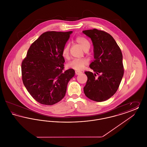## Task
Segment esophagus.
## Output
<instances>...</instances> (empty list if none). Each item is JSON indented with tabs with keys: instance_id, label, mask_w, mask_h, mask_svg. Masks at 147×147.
<instances>
[{
	"instance_id": "obj_1",
	"label": "esophagus",
	"mask_w": 147,
	"mask_h": 147,
	"mask_svg": "<svg viewBox=\"0 0 147 147\" xmlns=\"http://www.w3.org/2000/svg\"><path fill=\"white\" fill-rule=\"evenodd\" d=\"M81 73H82V71H77V70L76 71V75H79Z\"/></svg>"
}]
</instances>
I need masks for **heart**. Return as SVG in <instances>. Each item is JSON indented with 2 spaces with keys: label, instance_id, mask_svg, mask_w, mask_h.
<instances>
[{
  "label": "heart",
  "instance_id": "obj_1",
  "mask_svg": "<svg viewBox=\"0 0 147 147\" xmlns=\"http://www.w3.org/2000/svg\"><path fill=\"white\" fill-rule=\"evenodd\" d=\"M76 42L78 43L84 51H88L90 47V44L89 42L82 36H78L76 38ZM69 44H67L63 47L62 54L64 58H68L69 57ZM88 64V61L86 59H76L68 63V67L70 68L73 69L77 71H80L83 70L84 67Z\"/></svg>",
  "mask_w": 147,
  "mask_h": 147
}]
</instances>
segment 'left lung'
<instances>
[{
	"label": "left lung",
	"instance_id": "obj_1",
	"mask_svg": "<svg viewBox=\"0 0 147 147\" xmlns=\"http://www.w3.org/2000/svg\"><path fill=\"white\" fill-rule=\"evenodd\" d=\"M83 33L92 42L94 61L89 66L95 71H85L88 80L84 94L91 100L104 101L116 93L123 76L122 52L112 36L105 31L94 28Z\"/></svg>",
	"mask_w": 147,
	"mask_h": 147
}]
</instances>
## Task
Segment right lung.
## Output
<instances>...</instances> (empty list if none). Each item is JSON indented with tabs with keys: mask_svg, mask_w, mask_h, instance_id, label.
Instances as JSON below:
<instances>
[{
	"mask_svg": "<svg viewBox=\"0 0 147 147\" xmlns=\"http://www.w3.org/2000/svg\"><path fill=\"white\" fill-rule=\"evenodd\" d=\"M73 31H47L41 35L28 49L21 64L24 86L36 101L46 105L60 101L75 71H63L62 51Z\"/></svg>",
	"mask_w": 147,
	"mask_h": 147,
	"instance_id": "1",
	"label": "right lung"
}]
</instances>
